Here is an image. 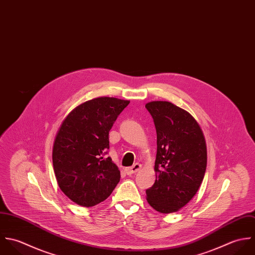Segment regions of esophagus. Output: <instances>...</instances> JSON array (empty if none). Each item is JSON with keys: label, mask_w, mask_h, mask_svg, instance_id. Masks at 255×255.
<instances>
[{"label": "esophagus", "mask_w": 255, "mask_h": 255, "mask_svg": "<svg viewBox=\"0 0 255 255\" xmlns=\"http://www.w3.org/2000/svg\"><path fill=\"white\" fill-rule=\"evenodd\" d=\"M141 168H142V164H140V163H135L133 166L125 168V171H126V173H127L128 175H131V174H134V173L138 172Z\"/></svg>", "instance_id": "esophagus-1"}]
</instances>
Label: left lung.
Here are the masks:
<instances>
[{
	"mask_svg": "<svg viewBox=\"0 0 255 255\" xmlns=\"http://www.w3.org/2000/svg\"><path fill=\"white\" fill-rule=\"evenodd\" d=\"M146 108L156 130L155 181L147 201L162 214L179 211L197 193L207 166L203 131L186 110L168 102H151Z\"/></svg>",
	"mask_w": 255,
	"mask_h": 255,
	"instance_id": "8db88e82",
	"label": "left lung"
}]
</instances>
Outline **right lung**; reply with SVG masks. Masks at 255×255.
Segmentation results:
<instances>
[{
    "mask_svg": "<svg viewBox=\"0 0 255 255\" xmlns=\"http://www.w3.org/2000/svg\"><path fill=\"white\" fill-rule=\"evenodd\" d=\"M129 101L102 97L83 102L62 121L55 136L52 160L63 193L83 207L109 197L120 180V170L105 154L108 134Z\"/></svg>",
    "mask_w": 255,
    "mask_h": 255,
    "instance_id": "obj_1",
    "label": "right lung"
}]
</instances>
